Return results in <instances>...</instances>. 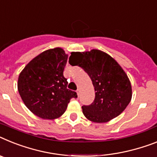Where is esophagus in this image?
I'll list each match as a JSON object with an SVG mask.
<instances>
[{"mask_svg": "<svg viewBox=\"0 0 157 157\" xmlns=\"http://www.w3.org/2000/svg\"><path fill=\"white\" fill-rule=\"evenodd\" d=\"M76 93H77V96H80V90H79V89H77V90H76Z\"/></svg>", "mask_w": 157, "mask_h": 157, "instance_id": "1", "label": "esophagus"}]
</instances>
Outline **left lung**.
I'll use <instances>...</instances> for the list:
<instances>
[{"label": "left lung", "instance_id": "obj_1", "mask_svg": "<svg viewBox=\"0 0 157 157\" xmlns=\"http://www.w3.org/2000/svg\"><path fill=\"white\" fill-rule=\"evenodd\" d=\"M71 65H78L90 76L95 100L82 106L85 117L95 123H106L118 117L132 99V85L126 72L110 55L98 49L73 52Z\"/></svg>", "mask_w": 157, "mask_h": 157}]
</instances>
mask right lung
<instances>
[{
	"instance_id": "add662e5",
	"label": "right lung",
	"mask_w": 157,
	"mask_h": 157,
	"mask_svg": "<svg viewBox=\"0 0 157 157\" xmlns=\"http://www.w3.org/2000/svg\"><path fill=\"white\" fill-rule=\"evenodd\" d=\"M68 54L61 48L45 50L26 64L18 77L17 89L24 104L32 113L54 120L66 111L76 92L67 89L63 72Z\"/></svg>"
}]
</instances>
